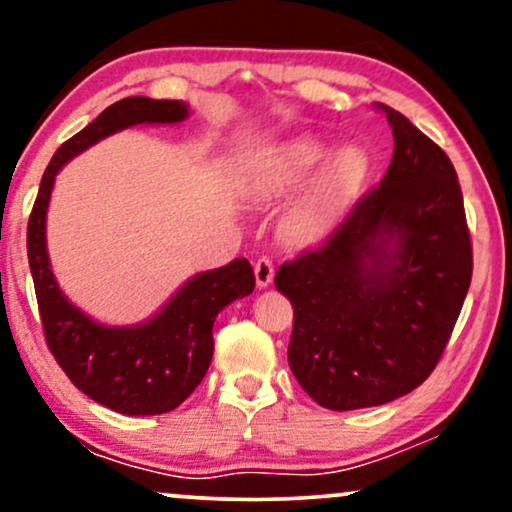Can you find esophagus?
<instances>
[{"label":"esophagus","instance_id":"obj_1","mask_svg":"<svg viewBox=\"0 0 512 512\" xmlns=\"http://www.w3.org/2000/svg\"><path fill=\"white\" fill-rule=\"evenodd\" d=\"M255 279H257V286H260V289L272 284V279H274L272 257H267V255L257 257V260H255Z\"/></svg>","mask_w":512,"mask_h":512}]
</instances>
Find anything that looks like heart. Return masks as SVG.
<instances>
[{
  "label": "heart",
  "instance_id": "heart-1",
  "mask_svg": "<svg viewBox=\"0 0 512 512\" xmlns=\"http://www.w3.org/2000/svg\"><path fill=\"white\" fill-rule=\"evenodd\" d=\"M327 146L313 137H298L291 142L274 146V149L257 154L250 161L245 173V187L252 197L269 199L284 195L298 182L308 178L313 170L325 161ZM368 170V161L363 151L346 146L332 158L325 170L320 190L310 197L293 216V233L301 238L317 236L332 219L342 199L356 190Z\"/></svg>",
  "mask_w": 512,
  "mask_h": 512
}]
</instances>
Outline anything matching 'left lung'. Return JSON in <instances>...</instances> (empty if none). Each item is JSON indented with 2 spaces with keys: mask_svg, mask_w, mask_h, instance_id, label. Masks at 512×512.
I'll return each instance as SVG.
<instances>
[{
  "mask_svg": "<svg viewBox=\"0 0 512 512\" xmlns=\"http://www.w3.org/2000/svg\"><path fill=\"white\" fill-rule=\"evenodd\" d=\"M395 151L315 248L276 269L293 305L289 366L320 407L387 404L438 366L472 281V238L455 166L390 105Z\"/></svg>",
  "mask_w": 512,
  "mask_h": 512,
  "instance_id": "obj_1",
  "label": "left lung"
}]
</instances>
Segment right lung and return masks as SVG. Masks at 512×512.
Instances as JSON below:
<instances>
[{
  "label": "right lung",
  "mask_w": 512,
  "mask_h": 512,
  "mask_svg": "<svg viewBox=\"0 0 512 512\" xmlns=\"http://www.w3.org/2000/svg\"><path fill=\"white\" fill-rule=\"evenodd\" d=\"M185 117V103L144 96L122 98L105 108L52 156L28 219V264L50 354L84 395L129 416L166 414L195 392L214 356L211 327L216 315L236 298L252 293L255 272L240 257L187 281L146 325L103 327L57 289L45 250V211L57 170L69 158L117 129L142 122H180Z\"/></svg>",
  "instance_id": "1"
}]
</instances>
